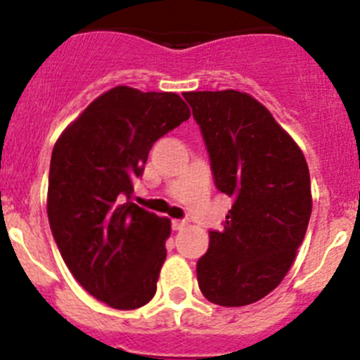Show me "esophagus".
Here are the masks:
<instances>
[{"label": "esophagus", "mask_w": 360, "mask_h": 360, "mask_svg": "<svg viewBox=\"0 0 360 360\" xmlns=\"http://www.w3.org/2000/svg\"><path fill=\"white\" fill-rule=\"evenodd\" d=\"M171 227H173V231H184L187 227V221H184V219H173Z\"/></svg>", "instance_id": "esophagus-1"}]
</instances>
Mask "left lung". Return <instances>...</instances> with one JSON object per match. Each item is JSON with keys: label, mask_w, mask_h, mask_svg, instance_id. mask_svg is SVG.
Returning <instances> with one entry per match:
<instances>
[{"label": "left lung", "mask_w": 360, "mask_h": 360, "mask_svg": "<svg viewBox=\"0 0 360 360\" xmlns=\"http://www.w3.org/2000/svg\"><path fill=\"white\" fill-rule=\"evenodd\" d=\"M207 146L214 184L234 198L224 231L209 232L198 287L219 307H245L290 270L311 214L303 151L249 94L186 91Z\"/></svg>", "instance_id": "8db88e82"}]
</instances>
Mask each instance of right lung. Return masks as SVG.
<instances>
[{
  "mask_svg": "<svg viewBox=\"0 0 360 360\" xmlns=\"http://www.w3.org/2000/svg\"><path fill=\"white\" fill-rule=\"evenodd\" d=\"M191 117L182 97L115 86L57 139L50 160V229L66 266L117 310L149 303L171 221L129 202L149 149Z\"/></svg>",
  "mask_w": 360,
  "mask_h": 360,
  "instance_id": "1",
  "label": "right lung"
}]
</instances>
